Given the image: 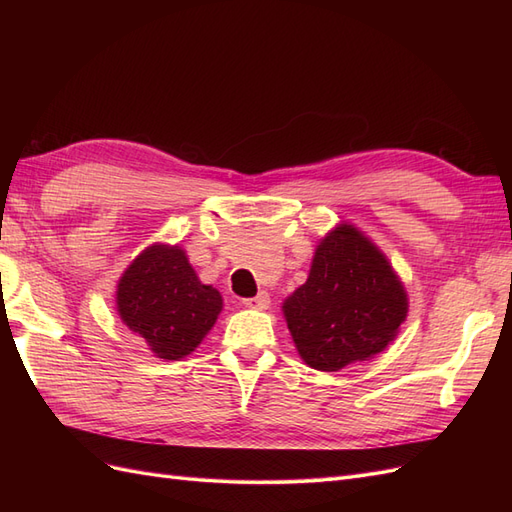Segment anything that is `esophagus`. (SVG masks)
I'll return each mask as SVG.
<instances>
[{"instance_id": "1", "label": "esophagus", "mask_w": 512, "mask_h": 512, "mask_svg": "<svg viewBox=\"0 0 512 512\" xmlns=\"http://www.w3.org/2000/svg\"><path fill=\"white\" fill-rule=\"evenodd\" d=\"M269 303H271V299H269L267 292H258L254 299H243V301H241V305L250 307V309H267Z\"/></svg>"}]
</instances>
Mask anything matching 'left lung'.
I'll list each match as a JSON object with an SVG mask.
<instances>
[{
    "mask_svg": "<svg viewBox=\"0 0 512 512\" xmlns=\"http://www.w3.org/2000/svg\"><path fill=\"white\" fill-rule=\"evenodd\" d=\"M282 312L301 359L339 371L393 342L408 316V294L378 247L352 224H339L320 239L307 282Z\"/></svg>",
    "mask_w": 512,
    "mask_h": 512,
    "instance_id": "left-lung-1",
    "label": "left lung"
}]
</instances>
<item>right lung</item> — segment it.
I'll use <instances>...</instances> for the list:
<instances>
[{
    "label": "right lung",
    "instance_id": "add662e5",
    "mask_svg": "<svg viewBox=\"0 0 512 512\" xmlns=\"http://www.w3.org/2000/svg\"><path fill=\"white\" fill-rule=\"evenodd\" d=\"M222 312V294L198 280L179 245H149L123 271L117 314L164 361L196 350Z\"/></svg>",
    "mask_w": 512,
    "mask_h": 512
}]
</instances>
